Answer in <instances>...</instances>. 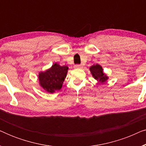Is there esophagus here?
Segmentation results:
<instances>
[{
    "mask_svg": "<svg viewBox=\"0 0 146 146\" xmlns=\"http://www.w3.org/2000/svg\"><path fill=\"white\" fill-rule=\"evenodd\" d=\"M74 67L75 69H80V68H82V65H80V64L75 65Z\"/></svg>",
    "mask_w": 146,
    "mask_h": 146,
    "instance_id": "esophagus-1",
    "label": "esophagus"
}]
</instances>
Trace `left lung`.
Instances as JSON below:
<instances>
[{
	"mask_svg": "<svg viewBox=\"0 0 146 146\" xmlns=\"http://www.w3.org/2000/svg\"><path fill=\"white\" fill-rule=\"evenodd\" d=\"M90 70L92 74V76L100 83L105 82L108 79V77L107 76L106 74L103 72L102 67L100 65L96 64L92 66L90 68Z\"/></svg>",
	"mask_w": 146,
	"mask_h": 146,
	"instance_id": "1",
	"label": "left lung"
}]
</instances>
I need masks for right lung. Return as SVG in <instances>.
<instances>
[{"label": "right lung", "instance_id": "1", "mask_svg": "<svg viewBox=\"0 0 146 146\" xmlns=\"http://www.w3.org/2000/svg\"><path fill=\"white\" fill-rule=\"evenodd\" d=\"M68 67L66 66H60L55 63L45 72H40L38 75L40 85L45 91L53 93L60 90L66 77Z\"/></svg>", "mask_w": 146, "mask_h": 146}]
</instances>
